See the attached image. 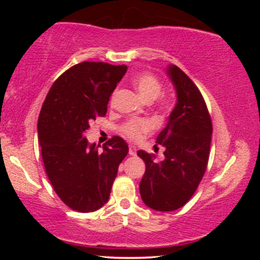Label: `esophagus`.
<instances>
[{"label":"esophagus","mask_w":260,"mask_h":260,"mask_svg":"<svg viewBox=\"0 0 260 260\" xmlns=\"http://www.w3.org/2000/svg\"><path fill=\"white\" fill-rule=\"evenodd\" d=\"M128 154L129 155H136L137 154V149L136 147H133V145H129V148H128Z\"/></svg>","instance_id":"esophagus-1"}]
</instances>
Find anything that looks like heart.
Listing matches in <instances>:
<instances>
[{"mask_svg":"<svg viewBox=\"0 0 260 260\" xmlns=\"http://www.w3.org/2000/svg\"><path fill=\"white\" fill-rule=\"evenodd\" d=\"M133 85L140 96L147 101L156 99L162 90V85L159 79L148 73H142L134 77ZM151 128H153V124L148 120H131L123 126V133L128 139L137 142L142 139L144 134L150 132Z\"/></svg>","mask_w":260,"mask_h":260,"instance_id":"b5f03b06","label":"heart"}]
</instances>
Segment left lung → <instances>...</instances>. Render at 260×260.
Returning <instances> with one entry per match:
<instances>
[{
	"instance_id": "obj_1",
	"label": "left lung",
	"mask_w": 260,
	"mask_h": 260,
	"mask_svg": "<svg viewBox=\"0 0 260 260\" xmlns=\"http://www.w3.org/2000/svg\"><path fill=\"white\" fill-rule=\"evenodd\" d=\"M166 74L175 88L176 105L156 138L165 148V159L155 162L154 154L137 153L145 162L140 197L156 211L177 210L194 194L207 169L213 133L207 105L194 83L175 64L166 67Z\"/></svg>"
}]
</instances>
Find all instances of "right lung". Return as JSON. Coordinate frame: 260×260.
<instances>
[{"label": "right lung", "instance_id": "1", "mask_svg": "<svg viewBox=\"0 0 260 260\" xmlns=\"http://www.w3.org/2000/svg\"><path fill=\"white\" fill-rule=\"evenodd\" d=\"M126 72V64L73 66L53 83L41 107L38 134L47 177L61 201L80 213L105 205L128 154L121 137L110 139L103 151L84 137L89 123L106 115L110 96Z\"/></svg>", "mask_w": 260, "mask_h": 260}]
</instances>
